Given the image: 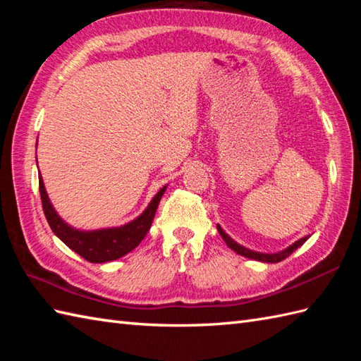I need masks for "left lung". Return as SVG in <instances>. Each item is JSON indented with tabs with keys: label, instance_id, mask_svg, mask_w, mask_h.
Instances as JSON below:
<instances>
[{
	"label": "left lung",
	"instance_id": "left-lung-1",
	"mask_svg": "<svg viewBox=\"0 0 361 361\" xmlns=\"http://www.w3.org/2000/svg\"><path fill=\"white\" fill-rule=\"evenodd\" d=\"M217 229H219V233H220V235H221V239H224L225 243L228 245V247L231 248L233 251H235L237 255H240V256H243V257H248V259L259 260V262H267V264L281 262V260L288 257V256L291 255V252H293L295 250H298L305 240L309 239V237L305 235V237H302V239L296 240L295 243L288 245L287 248H283L282 251H278V252H260V251L250 250V248H247V247H243V245L237 243L231 235H228V234L224 231V228H221L220 225H217Z\"/></svg>",
	"mask_w": 361,
	"mask_h": 361
}]
</instances>
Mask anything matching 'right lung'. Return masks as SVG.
<instances>
[{
  "instance_id": "add662e5",
  "label": "right lung",
  "mask_w": 361,
  "mask_h": 361,
  "mask_svg": "<svg viewBox=\"0 0 361 361\" xmlns=\"http://www.w3.org/2000/svg\"><path fill=\"white\" fill-rule=\"evenodd\" d=\"M38 185H40V195L43 203V211L46 220L60 240L68 248H71L79 256L87 259L93 264H105L116 260L127 252L135 250L137 245L147 234L152 226L153 217L158 209L161 197L164 195L167 185L158 190V194L152 198L140 216L130 220L128 224L111 228H99V229H80L74 228L59 216V212L54 208L48 192H46L42 173L38 175Z\"/></svg>"
}]
</instances>
